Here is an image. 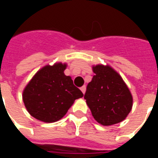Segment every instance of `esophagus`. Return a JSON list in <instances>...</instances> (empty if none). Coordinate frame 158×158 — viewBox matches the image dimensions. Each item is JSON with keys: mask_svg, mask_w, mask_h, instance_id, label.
Listing matches in <instances>:
<instances>
[{"mask_svg": "<svg viewBox=\"0 0 158 158\" xmlns=\"http://www.w3.org/2000/svg\"><path fill=\"white\" fill-rule=\"evenodd\" d=\"M80 89H81V91H82V92L85 94V90H86V86L85 85L82 86V87L80 88Z\"/></svg>", "mask_w": 158, "mask_h": 158, "instance_id": "esophagus-1", "label": "esophagus"}]
</instances>
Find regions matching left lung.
I'll return each instance as SVG.
<instances>
[{"mask_svg":"<svg viewBox=\"0 0 158 158\" xmlns=\"http://www.w3.org/2000/svg\"><path fill=\"white\" fill-rule=\"evenodd\" d=\"M92 80L85 94L92 116L102 125L122 122L130 113L133 97L122 77L110 66H93Z\"/></svg>","mask_w":158,"mask_h":158,"instance_id":"1","label":"left lung"}]
</instances>
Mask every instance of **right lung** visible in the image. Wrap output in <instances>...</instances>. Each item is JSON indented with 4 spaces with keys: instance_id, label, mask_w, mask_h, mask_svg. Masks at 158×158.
I'll return each mask as SVG.
<instances>
[{
    "instance_id": "1",
    "label": "right lung",
    "mask_w": 158,
    "mask_h": 158,
    "mask_svg": "<svg viewBox=\"0 0 158 158\" xmlns=\"http://www.w3.org/2000/svg\"><path fill=\"white\" fill-rule=\"evenodd\" d=\"M66 63L46 65L36 73L23 92L26 109L35 118L54 123L64 117L76 99L84 96L70 76L64 74Z\"/></svg>"
}]
</instances>
